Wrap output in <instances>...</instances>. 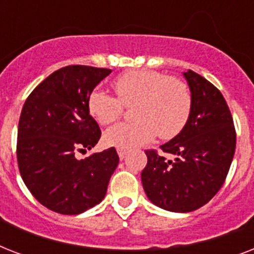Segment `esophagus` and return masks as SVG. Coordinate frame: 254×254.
<instances>
[{"label": "esophagus", "mask_w": 254, "mask_h": 254, "mask_svg": "<svg viewBox=\"0 0 254 254\" xmlns=\"http://www.w3.org/2000/svg\"><path fill=\"white\" fill-rule=\"evenodd\" d=\"M117 153H119V157H120V159H124V158H125V157H127V151H124V150H119V151H117Z\"/></svg>", "instance_id": "esophagus-1"}]
</instances>
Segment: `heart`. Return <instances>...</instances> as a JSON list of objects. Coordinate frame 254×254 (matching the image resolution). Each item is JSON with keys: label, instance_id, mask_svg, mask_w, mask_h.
<instances>
[{"label": "heart", "instance_id": "obj_1", "mask_svg": "<svg viewBox=\"0 0 254 254\" xmlns=\"http://www.w3.org/2000/svg\"><path fill=\"white\" fill-rule=\"evenodd\" d=\"M112 87L116 95L93 89L88 96V109L101 125L115 123L123 115L124 106L131 107L134 123L117 124L104 134V142L119 150L130 151L151 142L155 135L174 138L183 130L192 108L189 85L177 77L157 71H129L120 75Z\"/></svg>", "mask_w": 254, "mask_h": 254}]
</instances>
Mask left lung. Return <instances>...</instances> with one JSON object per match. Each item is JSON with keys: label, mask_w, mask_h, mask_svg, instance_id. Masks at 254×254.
Listing matches in <instances>:
<instances>
[{"label": "left lung", "mask_w": 254, "mask_h": 254, "mask_svg": "<svg viewBox=\"0 0 254 254\" xmlns=\"http://www.w3.org/2000/svg\"><path fill=\"white\" fill-rule=\"evenodd\" d=\"M192 108L183 130L161 145L166 159L147 150V165L141 173L149 200L171 212H191L212 199L232 163L236 131L221 92L191 69L183 72Z\"/></svg>", "instance_id": "1"}]
</instances>
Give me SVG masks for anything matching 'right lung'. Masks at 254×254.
Here are the masks:
<instances>
[{"mask_svg":"<svg viewBox=\"0 0 254 254\" xmlns=\"http://www.w3.org/2000/svg\"><path fill=\"white\" fill-rule=\"evenodd\" d=\"M112 69L67 65L46 77L22 108L17 159L26 187L41 204L62 215H79L107 193L119 165L115 147L84 159L101 130L89 115L88 96Z\"/></svg>","mask_w":254,"mask_h":254,"instance_id":"right-lung-1","label":"right lung"}]
</instances>
